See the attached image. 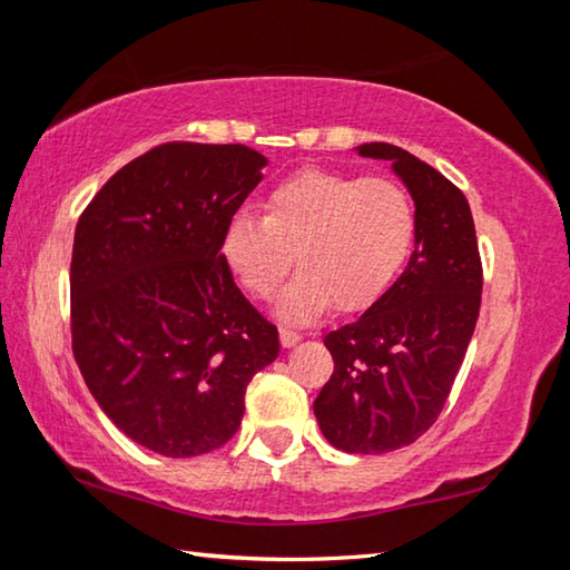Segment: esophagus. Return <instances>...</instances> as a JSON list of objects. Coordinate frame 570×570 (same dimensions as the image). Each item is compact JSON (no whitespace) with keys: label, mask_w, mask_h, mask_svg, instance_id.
I'll return each mask as SVG.
<instances>
[{"label":"esophagus","mask_w":570,"mask_h":570,"mask_svg":"<svg viewBox=\"0 0 570 570\" xmlns=\"http://www.w3.org/2000/svg\"><path fill=\"white\" fill-rule=\"evenodd\" d=\"M278 336H282V346H286V350H292V346H296L298 342H302V336H298L292 330H282V332H278Z\"/></svg>","instance_id":"34e87169"}]
</instances>
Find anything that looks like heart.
I'll return each instance as SVG.
<instances>
[{
    "label": "heart",
    "mask_w": 570,
    "mask_h": 570,
    "mask_svg": "<svg viewBox=\"0 0 570 570\" xmlns=\"http://www.w3.org/2000/svg\"><path fill=\"white\" fill-rule=\"evenodd\" d=\"M417 234L410 193L392 178L304 170L268 193L264 218L238 210L220 258L238 286L268 298L296 258L298 274L276 302L278 320L308 324L336 304L360 312L387 292Z\"/></svg>",
    "instance_id": "heart-1"
}]
</instances>
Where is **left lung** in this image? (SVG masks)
Here are the masks:
<instances>
[{"label": "left lung", "instance_id": "obj_1", "mask_svg": "<svg viewBox=\"0 0 570 570\" xmlns=\"http://www.w3.org/2000/svg\"><path fill=\"white\" fill-rule=\"evenodd\" d=\"M356 153L392 163L414 200L417 234L397 282L324 336L334 374L314 414L336 450L382 455L412 445L438 420L475 332L482 266L460 188L397 146L366 142Z\"/></svg>", "mask_w": 570, "mask_h": 570}]
</instances>
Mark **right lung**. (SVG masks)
Returning <instances> with one entry per match:
<instances>
[{
  "mask_svg": "<svg viewBox=\"0 0 570 570\" xmlns=\"http://www.w3.org/2000/svg\"><path fill=\"white\" fill-rule=\"evenodd\" d=\"M268 160L246 146L168 142L105 183L75 228L72 352L122 435L196 458L236 435L278 332L220 258L228 218Z\"/></svg>",
  "mask_w": 570,
  "mask_h": 570,
  "instance_id": "right-lung-1",
  "label": "right lung"
}]
</instances>
